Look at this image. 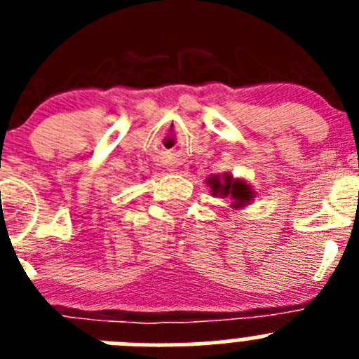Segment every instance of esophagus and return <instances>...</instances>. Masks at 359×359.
<instances>
[{
	"label": "esophagus",
	"instance_id": "obj_1",
	"mask_svg": "<svg viewBox=\"0 0 359 359\" xmlns=\"http://www.w3.org/2000/svg\"><path fill=\"white\" fill-rule=\"evenodd\" d=\"M169 170H177V169H176V167H170V169H169Z\"/></svg>",
	"mask_w": 359,
	"mask_h": 359
}]
</instances>
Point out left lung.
Instances as JSON below:
<instances>
[{
  "label": "left lung",
  "instance_id": "1",
  "mask_svg": "<svg viewBox=\"0 0 359 359\" xmlns=\"http://www.w3.org/2000/svg\"><path fill=\"white\" fill-rule=\"evenodd\" d=\"M208 183H210V189L214 190V194L231 196L237 201L236 205H244V203H248L252 199L253 192L250 190V187L243 182H231L230 176H224L223 183L219 182V177H210Z\"/></svg>",
  "mask_w": 359,
  "mask_h": 359
}]
</instances>
